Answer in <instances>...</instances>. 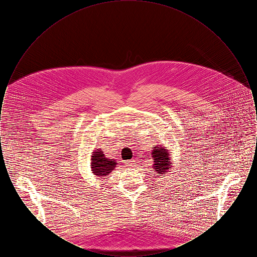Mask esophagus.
<instances>
[{"label": "esophagus", "instance_id": "obj_1", "mask_svg": "<svg viewBox=\"0 0 257 257\" xmlns=\"http://www.w3.org/2000/svg\"><path fill=\"white\" fill-rule=\"evenodd\" d=\"M126 163H127L128 165H131V166H132V165H134L135 164V160H129V161H127Z\"/></svg>", "mask_w": 257, "mask_h": 257}]
</instances>
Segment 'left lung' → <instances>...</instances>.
Returning a JSON list of instances; mask_svg holds the SVG:
<instances>
[{
  "label": "left lung",
  "mask_w": 257,
  "mask_h": 257,
  "mask_svg": "<svg viewBox=\"0 0 257 257\" xmlns=\"http://www.w3.org/2000/svg\"><path fill=\"white\" fill-rule=\"evenodd\" d=\"M169 150L166 147H155L151 153L154 164L153 168L155 170V172L158 173V175H162L166 172H169L171 170V164L170 162V154L168 152Z\"/></svg>",
  "instance_id": "left-lung-1"
}]
</instances>
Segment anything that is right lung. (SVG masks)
<instances>
[{
  "instance_id": "obj_1",
  "label": "right lung",
  "mask_w": 257,
  "mask_h": 257,
  "mask_svg": "<svg viewBox=\"0 0 257 257\" xmlns=\"http://www.w3.org/2000/svg\"><path fill=\"white\" fill-rule=\"evenodd\" d=\"M116 162L114 160L108 159L101 149H96L92 152L90 168L92 173L97 176H106L114 169Z\"/></svg>"
}]
</instances>
